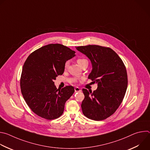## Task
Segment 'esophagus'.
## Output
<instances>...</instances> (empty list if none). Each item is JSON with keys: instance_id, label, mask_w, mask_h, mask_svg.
Wrapping results in <instances>:
<instances>
[{"instance_id": "1", "label": "esophagus", "mask_w": 150, "mask_h": 150, "mask_svg": "<svg viewBox=\"0 0 150 150\" xmlns=\"http://www.w3.org/2000/svg\"><path fill=\"white\" fill-rule=\"evenodd\" d=\"M75 92H80V91H81V90L79 87H75Z\"/></svg>"}]
</instances>
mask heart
Masks as SVG:
<instances>
[{"label": "heart", "mask_w": 150, "mask_h": 150, "mask_svg": "<svg viewBox=\"0 0 150 150\" xmlns=\"http://www.w3.org/2000/svg\"><path fill=\"white\" fill-rule=\"evenodd\" d=\"M77 63L79 64V66H81V67L85 65V64H88V62L87 59H77ZM68 66V62H66L65 65V68H67Z\"/></svg>", "instance_id": "heart-1"}]
</instances>
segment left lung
I'll list each match as a JSON object with an SVG mask.
<instances>
[{
  "label": "left lung",
  "mask_w": 150,
  "mask_h": 150,
  "mask_svg": "<svg viewBox=\"0 0 150 150\" xmlns=\"http://www.w3.org/2000/svg\"><path fill=\"white\" fill-rule=\"evenodd\" d=\"M76 49L91 60L93 69L88 78L98 86L93 92L82 89L85 96L81 104L82 113L94 120H104L116 111L125 97L127 87L126 67L109 47L88 45Z\"/></svg>",
  "instance_id": "obj_1"
}]
</instances>
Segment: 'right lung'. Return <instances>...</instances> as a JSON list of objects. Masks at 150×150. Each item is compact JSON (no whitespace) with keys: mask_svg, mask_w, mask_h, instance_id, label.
<instances>
[{"mask_svg":"<svg viewBox=\"0 0 150 150\" xmlns=\"http://www.w3.org/2000/svg\"><path fill=\"white\" fill-rule=\"evenodd\" d=\"M75 52L60 44H50L31 53L25 60L20 79L23 97L31 110L47 120L59 117L66 101L75 90L72 86L57 89L53 80L62 75L67 60Z\"/></svg>","mask_w":150,"mask_h":150,"instance_id":"add662e5","label":"right lung"}]
</instances>
